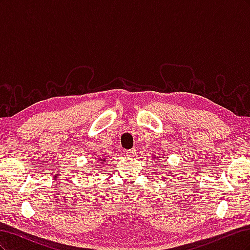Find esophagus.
<instances>
[{"label": "esophagus", "mask_w": 250, "mask_h": 250, "mask_svg": "<svg viewBox=\"0 0 250 250\" xmlns=\"http://www.w3.org/2000/svg\"><path fill=\"white\" fill-rule=\"evenodd\" d=\"M126 154H127L128 156H134L135 154H137V150H135V149L126 150Z\"/></svg>", "instance_id": "34e87169"}]
</instances>
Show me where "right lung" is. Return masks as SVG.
Returning <instances> with one entry per match:
<instances>
[{
    "label": "right lung",
    "instance_id": "add662e5",
    "mask_svg": "<svg viewBox=\"0 0 250 250\" xmlns=\"http://www.w3.org/2000/svg\"><path fill=\"white\" fill-rule=\"evenodd\" d=\"M99 162H100V163H104V162H105V160H104V158H102V160H100Z\"/></svg>",
    "mask_w": 250,
    "mask_h": 250
}]
</instances>
